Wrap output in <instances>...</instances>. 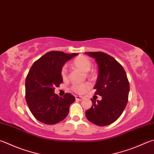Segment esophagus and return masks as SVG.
Returning a JSON list of instances; mask_svg holds the SVG:
<instances>
[{
	"label": "esophagus",
	"instance_id": "obj_1",
	"mask_svg": "<svg viewBox=\"0 0 154 154\" xmlns=\"http://www.w3.org/2000/svg\"><path fill=\"white\" fill-rule=\"evenodd\" d=\"M75 98H76V100H82L85 99V97H80V96H76Z\"/></svg>",
	"mask_w": 154,
	"mask_h": 154
}]
</instances>
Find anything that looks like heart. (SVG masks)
I'll list each match as a JSON object with an SVG mask.
<instances>
[{
  "mask_svg": "<svg viewBox=\"0 0 154 154\" xmlns=\"http://www.w3.org/2000/svg\"><path fill=\"white\" fill-rule=\"evenodd\" d=\"M92 63L88 57L82 55L78 56L75 58L71 63L72 68L78 69L82 72H87L90 70L91 68ZM88 76H91V74L87 73ZM61 76L63 80H66L68 78V73L66 68L63 67L61 70ZM91 85L88 83H83L80 85H75L72 86V90L74 92L78 94H84L90 88Z\"/></svg>",
  "mask_w": 154,
  "mask_h": 154,
  "instance_id": "b5f03b06",
  "label": "heart"
}]
</instances>
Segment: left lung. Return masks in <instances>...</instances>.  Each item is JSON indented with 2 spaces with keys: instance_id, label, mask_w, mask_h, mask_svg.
<instances>
[{
  "instance_id": "8db88e82",
  "label": "left lung",
  "mask_w": 154,
  "mask_h": 154,
  "mask_svg": "<svg viewBox=\"0 0 154 154\" xmlns=\"http://www.w3.org/2000/svg\"><path fill=\"white\" fill-rule=\"evenodd\" d=\"M94 58L98 67L95 94L102 100L91 99L92 106L85 112L89 121L98 126L114 123L122 114L127 104L129 83L123 66L114 57L101 51L86 52Z\"/></svg>"
}]
</instances>
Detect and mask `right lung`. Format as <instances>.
<instances>
[{"label": "right lung", "instance_id": "1", "mask_svg": "<svg viewBox=\"0 0 154 154\" xmlns=\"http://www.w3.org/2000/svg\"><path fill=\"white\" fill-rule=\"evenodd\" d=\"M78 54L51 51L32 65L25 80V98L32 115L40 122L56 124L68 115L69 105L76 98L69 93L60 97L54 90L63 82V64Z\"/></svg>", "mask_w": 154, "mask_h": 154}]
</instances>
